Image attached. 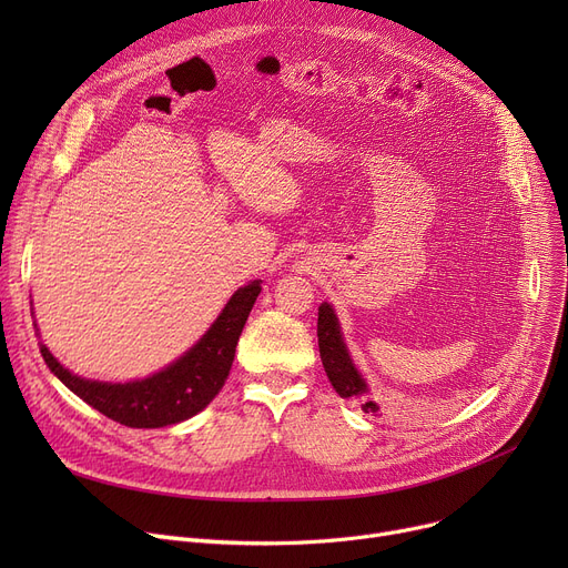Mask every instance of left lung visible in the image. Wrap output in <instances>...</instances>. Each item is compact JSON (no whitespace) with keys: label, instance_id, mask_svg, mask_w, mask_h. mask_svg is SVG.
<instances>
[{"label":"left lung","instance_id":"left-lung-1","mask_svg":"<svg viewBox=\"0 0 568 568\" xmlns=\"http://www.w3.org/2000/svg\"><path fill=\"white\" fill-rule=\"evenodd\" d=\"M317 345H320V356H322V366L326 371V377H329L338 396L341 398H359L362 394H366V384H364L362 375L356 373V368L352 366V359H349L345 343L341 338L338 320L329 304H322L320 313H317ZM364 409L377 412V405L373 400H366Z\"/></svg>","mask_w":568,"mask_h":568}]
</instances>
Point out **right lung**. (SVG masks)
<instances>
[{
  "instance_id": "obj_1",
  "label": "right lung",
  "mask_w": 568,
  "mask_h": 568,
  "mask_svg": "<svg viewBox=\"0 0 568 568\" xmlns=\"http://www.w3.org/2000/svg\"><path fill=\"white\" fill-rule=\"evenodd\" d=\"M260 290V281L239 287L212 324V329L195 347L165 371L140 382L108 384L82 379L59 364L45 345H41V354L48 368L75 396L105 414L108 419L129 428H163L179 424L204 409L223 389L239 336H242Z\"/></svg>"
}]
</instances>
